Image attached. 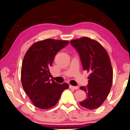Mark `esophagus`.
<instances>
[{
  "instance_id": "esophagus-1",
  "label": "esophagus",
  "mask_w": 130,
  "mask_h": 130,
  "mask_svg": "<svg viewBox=\"0 0 130 130\" xmlns=\"http://www.w3.org/2000/svg\"><path fill=\"white\" fill-rule=\"evenodd\" d=\"M69 88L71 89H78L79 88V87H75V86H72V85H69Z\"/></svg>"
}]
</instances>
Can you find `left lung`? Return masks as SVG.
I'll return each instance as SVG.
<instances>
[{
    "label": "left lung",
    "instance_id": "left-lung-1",
    "mask_svg": "<svg viewBox=\"0 0 130 130\" xmlns=\"http://www.w3.org/2000/svg\"><path fill=\"white\" fill-rule=\"evenodd\" d=\"M79 54L84 70L90 72L87 87H81L87 98L80 105L89 109L100 107L107 98L112 84L113 71L109 55L103 46L89 38L70 41Z\"/></svg>",
    "mask_w": 130,
    "mask_h": 130
}]
</instances>
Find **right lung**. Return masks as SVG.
I'll list each match as a JSON object with an SVG mask.
<instances>
[{
    "label": "right lung",
    "instance_id": "right-lung-1",
    "mask_svg": "<svg viewBox=\"0 0 130 130\" xmlns=\"http://www.w3.org/2000/svg\"><path fill=\"white\" fill-rule=\"evenodd\" d=\"M69 43L67 41L47 39L31 46L23 58L21 81L25 92L38 108L46 109L55 105L67 83L59 84L49 79L50 67L55 55Z\"/></svg>",
    "mask_w": 130,
    "mask_h": 130
}]
</instances>
